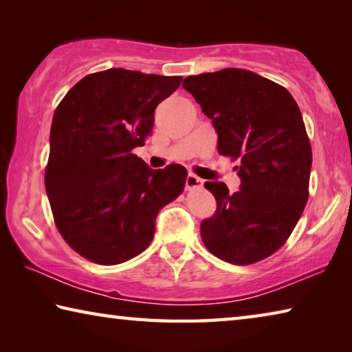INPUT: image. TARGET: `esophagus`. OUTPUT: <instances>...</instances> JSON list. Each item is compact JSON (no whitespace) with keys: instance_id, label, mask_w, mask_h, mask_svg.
Listing matches in <instances>:
<instances>
[{"instance_id":"34e87169","label":"esophagus","mask_w":352,"mask_h":352,"mask_svg":"<svg viewBox=\"0 0 352 352\" xmlns=\"http://www.w3.org/2000/svg\"><path fill=\"white\" fill-rule=\"evenodd\" d=\"M184 186L186 189H194V188H200L201 186V180L194 174H188L186 175V182H184Z\"/></svg>"}]
</instances>
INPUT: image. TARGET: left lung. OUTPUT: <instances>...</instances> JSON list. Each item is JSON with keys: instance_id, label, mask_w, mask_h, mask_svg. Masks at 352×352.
Instances as JSON below:
<instances>
[{"instance_id": "8db88e82", "label": "left lung", "mask_w": 352, "mask_h": 352, "mask_svg": "<svg viewBox=\"0 0 352 352\" xmlns=\"http://www.w3.org/2000/svg\"><path fill=\"white\" fill-rule=\"evenodd\" d=\"M183 88L212 121L219 153L241 162L237 192L205 183L217 210L201 222V241L230 264H253L283 247L307 204L312 151L301 111L284 87L247 69L189 76Z\"/></svg>"}]
</instances>
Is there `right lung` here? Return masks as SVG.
I'll return each mask as SVG.
<instances>
[{
    "mask_svg": "<svg viewBox=\"0 0 352 352\" xmlns=\"http://www.w3.org/2000/svg\"><path fill=\"white\" fill-rule=\"evenodd\" d=\"M180 83V76L111 68L83 77L58 104L46 194L57 230L88 261L113 265L140 254L160 210L183 192V166L151 169L132 153L151 135L157 105Z\"/></svg>",
    "mask_w": 352,
    "mask_h": 352,
    "instance_id": "right-lung-1",
    "label": "right lung"
}]
</instances>
